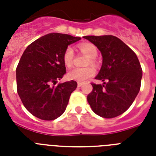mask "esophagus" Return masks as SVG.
Wrapping results in <instances>:
<instances>
[{
    "label": "esophagus",
    "mask_w": 156,
    "mask_h": 156,
    "mask_svg": "<svg viewBox=\"0 0 156 156\" xmlns=\"http://www.w3.org/2000/svg\"><path fill=\"white\" fill-rule=\"evenodd\" d=\"M83 85V83H80V82H78V87H82V86Z\"/></svg>",
    "instance_id": "obj_1"
}]
</instances>
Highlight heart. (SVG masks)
Here are the masks:
<instances>
[{
    "label": "heart",
    "instance_id": "heart-1",
    "mask_svg": "<svg viewBox=\"0 0 156 156\" xmlns=\"http://www.w3.org/2000/svg\"><path fill=\"white\" fill-rule=\"evenodd\" d=\"M79 50L83 54L89 57V61L87 65L95 66L96 61L95 57L98 55V49L95 45L90 43H83L78 45ZM74 52L71 47L66 48L63 53V62L67 68H70L73 62ZM95 74V69L92 67H87L84 69L74 68L67 73V78L69 80H74L77 82H85L88 78Z\"/></svg>",
    "mask_w": 156,
    "mask_h": 156
}]
</instances>
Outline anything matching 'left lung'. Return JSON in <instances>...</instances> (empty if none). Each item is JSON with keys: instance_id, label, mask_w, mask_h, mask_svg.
<instances>
[{"instance_id": "8db88e82", "label": "left lung", "mask_w": 156, "mask_h": 156, "mask_svg": "<svg viewBox=\"0 0 156 156\" xmlns=\"http://www.w3.org/2000/svg\"><path fill=\"white\" fill-rule=\"evenodd\" d=\"M98 48L103 63L95 79L103 84L91 83L92 91L87 101L93 112L104 118H113L131 106L139 92L142 67L133 50L113 35L84 36Z\"/></svg>"}]
</instances>
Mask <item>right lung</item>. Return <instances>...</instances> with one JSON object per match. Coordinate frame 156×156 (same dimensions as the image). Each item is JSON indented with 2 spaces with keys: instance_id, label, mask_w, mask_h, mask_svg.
Returning a JSON list of instances; mask_svg holds the SVG:
<instances>
[{
  "instance_id": "add662e5",
  "label": "right lung",
  "mask_w": 156,
  "mask_h": 156,
  "mask_svg": "<svg viewBox=\"0 0 156 156\" xmlns=\"http://www.w3.org/2000/svg\"><path fill=\"white\" fill-rule=\"evenodd\" d=\"M66 34L50 33L31 43L16 69L17 90L23 105L33 116L52 121L66 111L77 83L55 86L66 73L63 53L68 45L80 40Z\"/></svg>"
}]
</instances>
